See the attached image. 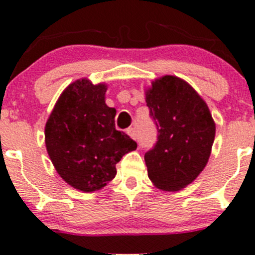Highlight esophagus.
<instances>
[{
	"mask_svg": "<svg viewBox=\"0 0 255 255\" xmlns=\"http://www.w3.org/2000/svg\"><path fill=\"white\" fill-rule=\"evenodd\" d=\"M127 134L131 137V139H134V140L137 139V134H136L135 128H131V127L128 128V129H127Z\"/></svg>",
	"mask_w": 255,
	"mask_h": 255,
	"instance_id": "esophagus-1",
	"label": "esophagus"
}]
</instances>
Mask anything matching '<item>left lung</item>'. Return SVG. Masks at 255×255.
<instances>
[{
	"mask_svg": "<svg viewBox=\"0 0 255 255\" xmlns=\"http://www.w3.org/2000/svg\"><path fill=\"white\" fill-rule=\"evenodd\" d=\"M145 95L158 130L156 145L145 153L148 177L162 191H180L209 162L215 121L197 91L174 75L152 81Z\"/></svg>",
	"mask_w": 255,
	"mask_h": 255,
	"instance_id": "left-lung-1",
	"label": "left lung"
}]
</instances>
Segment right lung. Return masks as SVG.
Returning a JSON list of instances; mask_svg holds the SVG:
<instances>
[{"label":"right lung","instance_id":"obj_1","mask_svg":"<svg viewBox=\"0 0 255 255\" xmlns=\"http://www.w3.org/2000/svg\"><path fill=\"white\" fill-rule=\"evenodd\" d=\"M107 84L79 79L61 93L45 125V145L61 177L81 192L99 191L136 142L116 130V110L105 104Z\"/></svg>","mask_w":255,"mask_h":255}]
</instances>
